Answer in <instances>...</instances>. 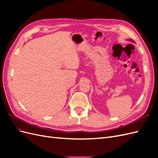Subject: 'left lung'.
I'll return each mask as SVG.
<instances>
[{
    "mask_svg": "<svg viewBox=\"0 0 158 158\" xmlns=\"http://www.w3.org/2000/svg\"><path fill=\"white\" fill-rule=\"evenodd\" d=\"M127 41H131V42H132V43H135V41H134L132 40H131V39H128V40H127Z\"/></svg>",
    "mask_w": 158,
    "mask_h": 158,
    "instance_id": "8db88e82",
    "label": "left lung"
}]
</instances>
